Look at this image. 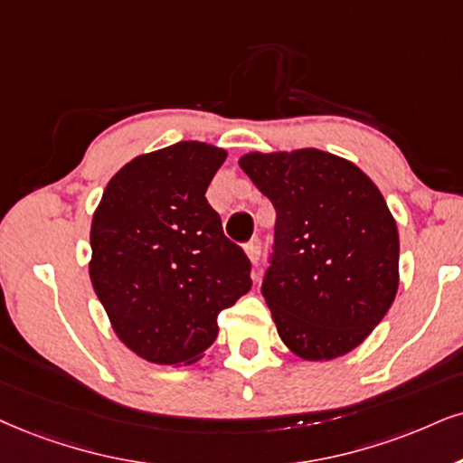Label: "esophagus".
Listing matches in <instances>:
<instances>
[{"label":"esophagus","instance_id":"34e87169","mask_svg":"<svg viewBox=\"0 0 463 463\" xmlns=\"http://www.w3.org/2000/svg\"><path fill=\"white\" fill-rule=\"evenodd\" d=\"M245 254H248L251 265H259V260H260V239H251V241L245 245Z\"/></svg>","mask_w":463,"mask_h":463}]
</instances>
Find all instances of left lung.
I'll return each instance as SVG.
<instances>
[{"label":"left lung","instance_id":"1","mask_svg":"<svg viewBox=\"0 0 463 463\" xmlns=\"http://www.w3.org/2000/svg\"><path fill=\"white\" fill-rule=\"evenodd\" d=\"M241 168L275 209L262 297L292 353L342 356L384 318L400 284V237L380 190L320 149L248 154Z\"/></svg>","mask_w":463,"mask_h":463}]
</instances>
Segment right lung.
<instances>
[{"label":"right lung","instance_id":"right-lung-1","mask_svg":"<svg viewBox=\"0 0 463 463\" xmlns=\"http://www.w3.org/2000/svg\"><path fill=\"white\" fill-rule=\"evenodd\" d=\"M224 160L196 140L134 157L93 213V290L117 337L151 363L201 359L218 314L251 288L250 259L204 198Z\"/></svg>","mask_w":463,"mask_h":463}]
</instances>
